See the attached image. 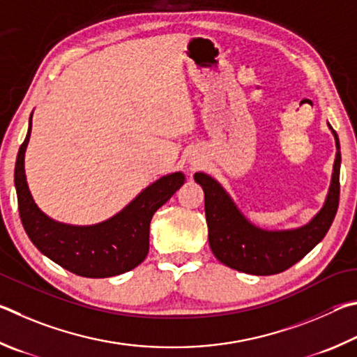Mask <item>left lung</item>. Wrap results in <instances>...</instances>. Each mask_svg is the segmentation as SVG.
Wrapping results in <instances>:
<instances>
[{"mask_svg":"<svg viewBox=\"0 0 357 357\" xmlns=\"http://www.w3.org/2000/svg\"><path fill=\"white\" fill-rule=\"evenodd\" d=\"M329 128L333 130L331 125ZM333 133L337 153L326 202L314 220L303 227L264 230L254 226L215 178L204 172L195 174V180L205 195L210 248L221 264L241 273L270 276L289 270L324 238L334 221L340 196V144L335 130Z\"/></svg>","mask_w":357,"mask_h":357,"instance_id":"1","label":"left lung"}]
</instances>
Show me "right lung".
Returning a JSON list of instances; mask_svg holds the SVG:
<instances>
[{"mask_svg":"<svg viewBox=\"0 0 357 357\" xmlns=\"http://www.w3.org/2000/svg\"><path fill=\"white\" fill-rule=\"evenodd\" d=\"M33 119V114H31ZM20 146L15 162L18 211L29 240L54 264L83 278H111L133 270L149 252L150 221L185 182L182 172L165 175L147 186L122 211L96 226H68L43 215L31 196L24 175V152L31 136Z\"/></svg>","mask_w":357,"mask_h":357,"instance_id":"1","label":"right lung"}]
</instances>
